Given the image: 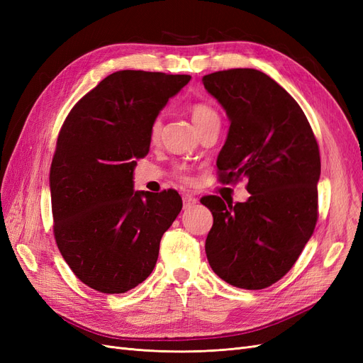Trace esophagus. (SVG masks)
Returning <instances> with one entry per match:
<instances>
[{
    "instance_id": "obj_1",
    "label": "esophagus",
    "mask_w": 363,
    "mask_h": 363,
    "mask_svg": "<svg viewBox=\"0 0 363 363\" xmlns=\"http://www.w3.org/2000/svg\"><path fill=\"white\" fill-rule=\"evenodd\" d=\"M194 204H196V199H192V196H188V195L183 196V207L184 208H191Z\"/></svg>"
}]
</instances>
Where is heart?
<instances>
[{"label": "heart", "instance_id": "heart-1", "mask_svg": "<svg viewBox=\"0 0 363 363\" xmlns=\"http://www.w3.org/2000/svg\"><path fill=\"white\" fill-rule=\"evenodd\" d=\"M191 116H192V121L196 128H200L201 125L207 124L208 121L212 119H219L218 113L215 108L212 106L208 104H204V103H196L191 107ZM160 119L156 118L155 121L151 123V127H150V139L155 142L157 140L159 135H160Z\"/></svg>", "mask_w": 363, "mask_h": 363}]
</instances>
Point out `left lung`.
I'll use <instances>...</instances> for the list:
<instances>
[{"instance_id": "8db88e82", "label": "left lung", "mask_w": 363, "mask_h": 363, "mask_svg": "<svg viewBox=\"0 0 363 363\" xmlns=\"http://www.w3.org/2000/svg\"><path fill=\"white\" fill-rule=\"evenodd\" d=\"M224 107L230 127L219 151V179H247L245 203L201 199L213 225L206 239L208 265L240 289L279 281L301 255L318 219L320 148L301 107L257 69L238 68L203 77Z\"/></svg>"}]
</instances>
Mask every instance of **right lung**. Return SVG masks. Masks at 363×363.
Masks as SVG:
<instances>
[{
    "label": "right lung",
    "mask_w": 363,
    "mask_h": 363,
    "mask_svg": "<svg viewBox=\"0 0 363 363\" xmlns=\"http://www.w3.org/2000/svg\"><path fill=\"white\" fill-rule=\"evenodd\" d=\"M191 75L118 71L77 103L50 169L54 238L87 286L124 294L156 267L163 233L182 211L177 191L133 189L150 127Z\"/></svg>",
    "instance_id": "add662e5"
}]
</instances>
